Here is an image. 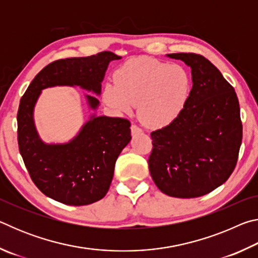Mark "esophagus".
<instances>
[{
  "label": "esophagus",
  "mask_w": 258,
  "mask_h": 258,
  "mask_svg": "<svg viewBox=\"0 0 258 258\" xmlns=\"http://www.w3.org/2000/svg\"><path fill=\"white\" fill-rule=\"evenodd\" d=\"M131 132H132V134H139V133H142V130L139 127V126L137 125H132L131 126Z\"/></svg>",
  "instance_id": "34e87169"
}]
</instances>
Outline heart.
Returning <instances> with one entry per match:
<instances>
[{
  "mask_svg": "<svg viewBox=\"0 0 258 258\" xmlns=\"http://www.w3.org/2000/svg\"><path fill=\"white\" fill-rule=\"evenodd\" d=\"M115 83L103 85L101 97L115 113L130 112L138 104V115L149 127L161 128L174 123L189 102L192 78L177 63L138 56L113 73Z\"/></svg>",
  "mask_w": 258,
  "mask_h": 258,
  "instance_id": "b5f03b06",
  "label": "heart"
}]
</instances>
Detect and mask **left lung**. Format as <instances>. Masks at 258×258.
Returning a JSON list of instances; mask_svg holds the SVG:
<instances>
[{"instance_id":"1","label":"left lung","mask_w":258,"mask_h":258,"mask_svg":"<svg viewBox=\"0 0 258 258\" xmlns=\"http://www.w3.org/2000/svg\"><path fill=\"white\" fill-rule=\"evenodd\" d=\"M191 68L192 90L181 116L151 133L148 160L158 189L175 198L202 197L228 180L242 140L234 89L211 61L195 53H171Z\"/></svg>"}]
</instances>
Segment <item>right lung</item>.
Segmentation results:
<instances>
[{
    "instance_id": "obj_1",
    "label": "right lung",
    "mask_w": 258,
    "mask_h": 258,
    "mask_svg": "<svg viewBox=\"0 0 258 258\" xmlns=\"http://www.w3.org/2000/svg\"><path fill=\"white\" fill-rule=\"evenodd\" d=\"M121 56L104 51L84 58H67L47 64L37 74L20 100L18 145L26 168L46 197L69 206H84L102 199L111 184L115 164L131 139L130 121L98 116L100 101L85 94L91 113L72 140L46 143L34 120L42 91L54 86H78L101 94V83L112 60Z\"/></svg>"
}]
</instances>
